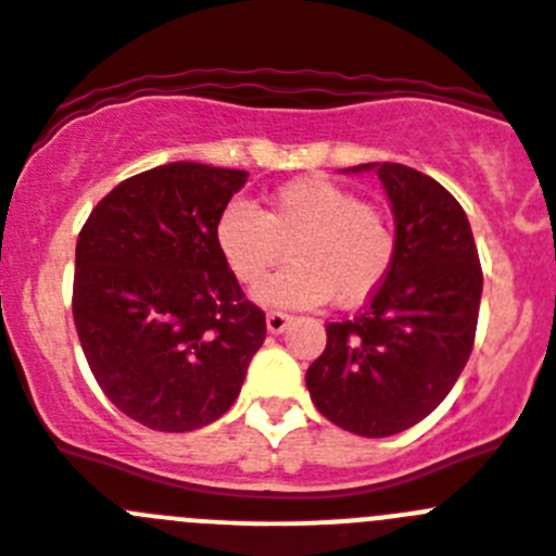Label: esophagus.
Masks as SVG:
<instances>
[{
  "label": "esophagus",
  "instance_id": "obj_1",
  "mask_svg": "<svg viewBox=\"0 0 556 556\" xmlns=\"http://www.w3.org/2000/svg\"><path fill=\"white\" fill-rule=\"evenodd\" d=\"M292 323V317L283 312H269L267 314V331L269 333H283L287 331V326Z\"/></svg>",
  "mask_w": 556,
  "mask_h": 556
}]
</instances>
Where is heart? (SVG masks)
Returning a JSON list of instances; mask_svg holds the SVG:
<instances>
[{"mask_svg": "<svg viewBox=\"0 0 556 556\" xmlns=\"http://www.w3.org/2000/svg\"><path fill=\"white\" fill-rule=\"evenodd\" d=\"M230 273L253 287L287 255L289 264L255 289L269 308H312L367 301L395 262V230L378 208L358 203L326 175H303L269 194L267 211L230 200L214 228Z\"/></svg>", "mask_w": 556, "mask_h": 556, "instance_id": "1", "label": "heart"}]
</instances>
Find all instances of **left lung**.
Instances as JSON below:
<instances>
[{
  "instance_id": "obj_1",
  "label": "left lung",
  "mask_w": 556,
  "mask_h": 556,
  "mask_svg": "<svg viewBox=\"0 0 556 556\" xmlns=\"http://www.w3.org/2000/svg\"><path fill=\"white\" fill-rule=\"evenodd\" d=\"M376 172L395 217V262L353 320L328 323L306 370L314 406L358 437H392L443 404L473 351L481 267L473 230L448 189L404 164Z\"/></svg>"
}]
</instances>
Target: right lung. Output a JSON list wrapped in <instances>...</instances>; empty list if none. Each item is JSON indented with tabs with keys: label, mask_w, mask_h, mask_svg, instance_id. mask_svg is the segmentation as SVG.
Masks as SVG:
<instances>
[{
	"label": "right lung",
	"mask_w": 556,
	"mask_h": 556,
	"mask_svg": "<svg viewBox=\"0 0 556 556\" xmlns=\"http://www.w3.org/2000/svg\"><path fill=\"white\" fill-rule=\"evenodd\" d=\"M244 169L175 164L100 200L75 253V328L111 404L155 431H194L233 406L267 337L217 250Z\"/></svg>",
	"instance_id": "add662e5"
}]
</instances>
